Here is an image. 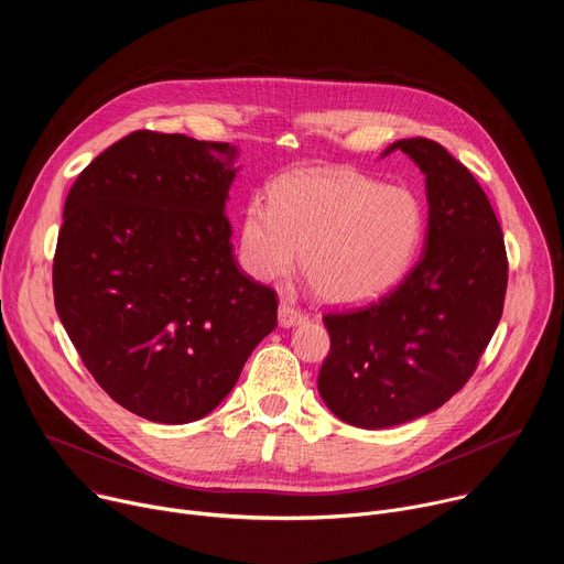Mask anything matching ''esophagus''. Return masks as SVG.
I'll list each match as a JSON object with an SVG mask.
<instances>
[{"label":"esophagus","instance_id":"1","mask_svg":"<svg viewBox=\"0 0 564 564\" xmlns=\"http://www.w3.org/2000/svg\"><path fill=\"white\" fill-rule=\"evenodd\" d=\"M305 321H307V314L303 310H299L290 301H281V305H279V324H281V328H292V326L305 324Z\"/></svg>","mask_w":564,"mask_h":564}]
</instances>
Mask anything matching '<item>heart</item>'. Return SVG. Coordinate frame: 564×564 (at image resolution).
<instances>
[{"instance_id": "heart-1", "label": "heart", "mask_w": 564, "mask_h": 564, "mask_svg": "<svg viewBox=\"0 0 564 564\" xmlns=\"http://www.w3.org/2000/svg\"><path fill=\"white\" fill-rule=\"evenodd\" d=\"M424 236V207L404 187L352 170L296 172L252 196L240 220V261L259 281L288 276L301 252L312 290L361 303L394 285Z\"/></svg>"}]
</instances>
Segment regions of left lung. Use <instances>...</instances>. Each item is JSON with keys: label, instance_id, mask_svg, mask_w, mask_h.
I'll return each instance as SVG.
<instances>
[{"label": "left lung", "instance_id": "8db88e82", "mask_svg": "<svg viewBox=\"0 0 564 564\" xmlns=\"http://www.w3.org/2000/svg\"><path fill=\"white\" fill-rule=\"evenodd\" d=\"M426 176L422 259L381 299L328 312L330 352L318 394L346 424L388 429L448 401L477 368L505 307L509 261L498 216L440 142L397 140Z\"/></svg>", "mask_w": 564, "mask_h": 564}]
</instances>
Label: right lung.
<instances>
[{
  "mask_svg": "<svg viewBox=\"0 0 564 564\" xmlns=\"http://www.w3.org/2000/svg\"><path fill=\"white\" fill-rule=\"evenodd\" d=\"M236 158L227 142L133 131L64 203L55 310L100 388L149 422L212 413L276 328V292L231 254Z\"/></svg>",
  "mask_w": 564,
  "mask_h": 564,
  "instance_id": "1",
  "label": "right lung"
}]
</instances>
